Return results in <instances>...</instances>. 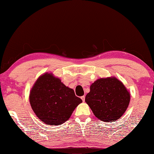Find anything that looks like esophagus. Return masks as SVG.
I'll return each instance as SVG.
<instances>
[{
	"mask_svg": "<svg viewBox=\"0 0 154 154\" xmlns=\"http://www.w3.org/2000/svg\"><path fill=\"white\" fill-rule=\"evenodd\" d=\"M81 99H82V100L83 102L85 101V96H84H84H82V97H81Z\"/></svg>",
	"mask_w": 154,
	"mask_h": 154,
	"instance_id": "obj_1",
	"label": "esophagus"
}]
</instances>
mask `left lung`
Returning <instances> with one entry per match:
<instances>
[{
    "instance_id": "8db88e82",
    "label": "left lung",
    "mask_w": 154,
    "mask_h": 154,
    "mask_svg": "<svg viewBox=\"0 0 154 154\" xmlns=\"http://www.w3.org/2000/svg\"><path fill=\"white\" fill-rule=\"evenodd\" d=\"M131 95L115 77L100 78L90 86L85 101L94 115L103 122L118 120L128 108Z\"/></svg>"
}]
</instances>
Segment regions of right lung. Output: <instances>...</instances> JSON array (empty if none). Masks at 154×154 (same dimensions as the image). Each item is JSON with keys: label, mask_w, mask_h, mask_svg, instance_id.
Listing matches in <instances>:
<instances>
[{"label": "right lung", "mask_w": 154, "mask_h": 154, "mask_svg": "<svg viewBox=\"0 0 154 154\" xmlns=\"http://www.w3.org/2000/svg\"><path fill=\"white\" fill-rule=\"evenodd\" d=\"M29 102L41 121L47 125L57 126L68 120L82 100L59 78L47 72L37 78L34 84L30 91Z\"/></svg>", "instance_id": "obj_1"}]
</instances>
